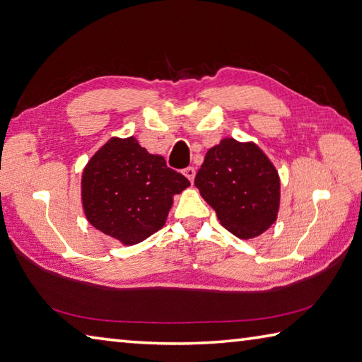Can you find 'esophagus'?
Here are the masks:
<instances>
[{"mask_svg":"<svg viewBox=\"0 0 362 362\" xmlns=\"http://www.w3.org/2000/svg\"><path fill=\"white\" fill-rule=\"evenodd\" d=\"M182 173H184V176H186V178L192 182L194 181V178H195V168L194 167H187V168H184L182 170Z\"/></svg>","mask_w":362,"mask_h":362,"instance_id":"obj_1","label":"esophagus"}]
</instances>
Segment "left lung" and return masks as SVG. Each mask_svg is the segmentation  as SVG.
Returning <instances> with one entry per match:
<instances>
[{
    "instance_id": "8db88e82",
    "label": "left lung",
    "mask_w": 362,
    "mask_h": 362,
    "mask_svg": "<svg viewBox=\"0 0 362 362\" xmlns=\"http://www.w3.org/2000/svg\"><path fill=\"white\" fill-rule=\"evenodd\" d=\"M195 186L223 227L241 240L262 235L277 219L281 181L255 143L223 139L204 156Z\"/></svg>"
}]
</instances>
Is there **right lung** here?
<instances>
[{
	"label": "right lung",
	"instance_id": "right-lung-1",
	"mask_svg": "<svg viewBox=\"0 0 362 362\" xmlns=\"http://www.w3.org/2000/svg\"><path fill=\"white\" fill-rule=\"evenodd\" d=\"M187 186L162 156L149 154L134 137H115L86 163L81 202L94 228L132 245L163 227L173 195Z\"/></svg>",
	"mask_w": 362,
	"mask_h": 362
}]
</instances>
